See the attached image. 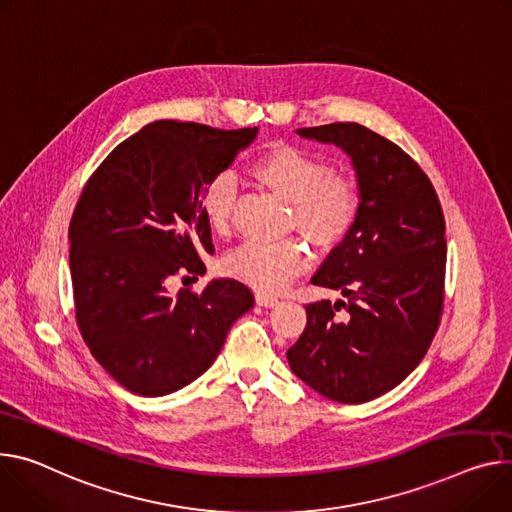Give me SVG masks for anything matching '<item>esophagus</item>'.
<instances>
[{"label": "esophagus", "instance_id": "obj_1", "mask_svg": "<svg viewBox=\"0 0 512 512\" xmlns=\"http://www.w3.org/2000/svg\"><path fill=\"white\" fill-rule=\"evenodd\" d=\"M255 302H257L259 306H263V308H273V306L280 304V300H277L275 296H269V294H261V292L255 296Z\"/></svg>", "mask_w": 512, "mask_h": 512}]
</instances>
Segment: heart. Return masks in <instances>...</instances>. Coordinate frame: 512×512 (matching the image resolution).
I'll list each match as a JSON object with an SVG mask.
<instances>
[{
    "label": "heart",
    "instance_id": "heart-1",
    "mask_svg": "<svg viewBox=\"0 0 512 512\" xmlns=\"http://www.w3.org/2000/svg\"><path fill=\"white\" fill-rule=\"evenodd\" d=\"M251 177L275 196L292 202V226L320 249L337 247L357 222L361 194L351 177L335 175L331 165L298 147L269 145L249 165ZM235 181L212 177L200 198L206 224L214 235H226L235 206ZM310 263L298 239L280 243L247 241L224 259V271L261 294L282 292Z\"/></svg>",
    "mask_w": 512,
    "mask_h": 512
}]
</instances>
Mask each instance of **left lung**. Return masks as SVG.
Wrapping results in <instances>:
<instances>
[{
    "label": "left lung",
    "instance_id": "left-lung-1",
    "mask_svg": "<svg viewBox=\"0 0 512 512\" xmlns=\"http://www.w3.org/2000/svg\"><path fill=\"white\" fill-rule=\"evenodd\" d=\"M296 132L351 159L361 210L312 277L347 300L308 304L306 329L286 355L324 398L361 404L396 388L431 347L443 308L445 218L429 177L388 138L357 122Z\"/></svg>",
    "mask_w": 512,
    "mask_h": 512
}]
</instances>
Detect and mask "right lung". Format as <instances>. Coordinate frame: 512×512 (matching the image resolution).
I'll use <instances>...</instances> for the list:
<instances>
[{
    "label": "right lung",
    "mask_w": 512,
    "mask_h": 512,
    "mask_svg": "<svg viewBox=\"0 0 512 512\" xmlns=\"http://www.w3.org/2000/svg\"><path fill=\"white\" fill-rule=\"evenodd\" d=\"M259 128L157 120L91 175L69 224L75 314L91 355L126 390L165 396L200 378L255 304L237 280L167 292L175 273L206 271L214 253L200 198Z\"/></svg>",
    "instance_id": "add662e5"
}]
</instances>
